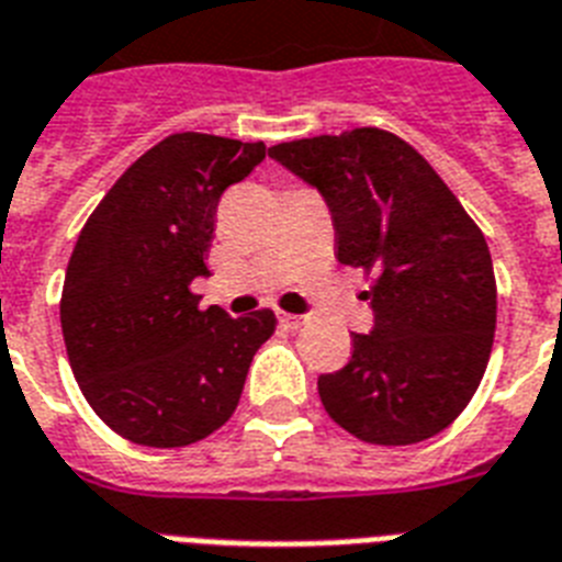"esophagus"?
<instances>
[{"instance_id": "1", "label": "esophagus", "mask_w": 562, "mask_h": 562, "mask_svg": "<svg viewBox=\"0 0 562 562\" xmlns=\"http://www.w3.org/2000/svg\"><path fill=\"white\" fill-rule=\"evenodd\" d=\"M278 322L284 327H290V330H295V327L304 325V316H293V313H278Z\"/></svg>"}]
</instances>
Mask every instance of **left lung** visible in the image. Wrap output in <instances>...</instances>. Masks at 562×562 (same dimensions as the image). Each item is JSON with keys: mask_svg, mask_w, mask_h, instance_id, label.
I'll return each instance as SVG.
<instances>
[{"mask_svg": "<svg viewBox=\"0 0 562 562\" xmlns=\"http://www.w3.org/2000/svg\"><path fill=\"white\" fill-rule=\"evenodd\" d=\"M269 156L318 188L336 258L371 278L374 330L318 376L322 406L366 443L406 447L456 420L482 383L496 278L482 228L415 147L389 130L281 142Z\"/></svg>", "mask_w": 562, "mask_h": 562, "instance_id": "obj_1", "label": "left lung"}]
</instances>
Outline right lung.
<instances>
[{"label": "right lung", "instance_id": "1", "mask_svg": "<svg viewBox=\"0 0 562 562\" xmlns=\"http://www.w3.org/2000/svg\"><path fill=\"white\" fill-rule=\"evenodd\" d=\"M263 142L173 133L130 165L80 228L60 299L80 392L112 432L188 447L235 415L246 371L276 330L272 310L228 318L191 293L228 186Z\"/></svg>", "mask_w": 562, "mask_h": 562}]
</instances>
